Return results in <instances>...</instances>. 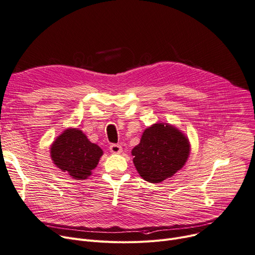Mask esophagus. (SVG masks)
Returning <instances> with one entry per match:
<instances>
[{"instance_id": "34e87169", "label": "esophagus", "mask_w": 255, "mask_h": 255, "mask_svg": "<svg viewBox=\"0 0 255 255\" xmlns=\"http://www.w3.org/2000/svg\"><path fill=\"white\" fill-rule=\"evenodd\" d=\"M110 150H111L112 153H115V154H120L121 152L123 151L122 146H121V145L118 144V143H112V144L110 145Z\"/></svg>"}]
</instances>
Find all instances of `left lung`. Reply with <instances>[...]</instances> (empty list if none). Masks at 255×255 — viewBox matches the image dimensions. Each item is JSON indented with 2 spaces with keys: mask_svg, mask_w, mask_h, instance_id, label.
<instances>
[{
  "mask_svg": "<svg viewBox=\"0 0 255 255\" xmlns=\"http://www.w3.org/2000/svg\"><path fill=\"white\" fill-rule=\"evenodd\" d=\"M189 141L182 132L170 125L155 124L145 129L139 144L132 150L140 177L159 183L180 170L189 156Z\"/></svg>",
  "mask_w": 255,
  "mask_h": 255,
  "instance_id": "left-lung-1",
  "label": "left lung"
}]
</instances>
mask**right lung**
Masks as SVG:
<instances>
[{
  "instance_id": "obj_1",
  "label": "right lung",
  "mask_w": 255,
  "mask_h": 255,
  "mask_svg": "<svg viewBox=\"0 0 255 255\" xmlns=\"http://www.w3.org/2000/svg\"><path fill=\"white\" fill-rule=\"evenodd\" d=\"M102 153L100 146L92 143L77 129L64 131L52 143L50 151L53 163L76 180L87 179L91 175Z\"/></svg>"
}]
</instances>
